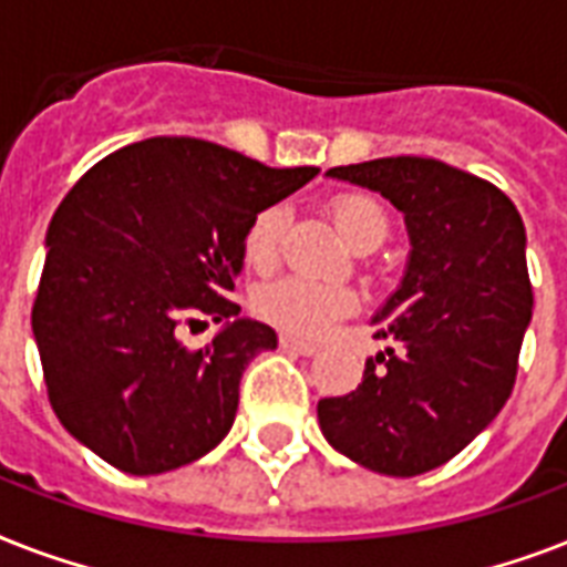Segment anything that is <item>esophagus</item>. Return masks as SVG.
<instances>
[{
  "mask_svg": "<svg viewBox=\"0 0 567 567\" xmlns=\"http://www.w3.org/2000/svg\"><path fill=\"white\" fill-rule=\"evenodd\" d=\"M279 344H282V350H288V353H297V355L318 353V344H311V341H302V338H293V336H282L279 338Z\"/></svg>",
  "mask_w": 567,
  "mask_h": 567,
  "instance_id": "esophagus-1",
  "label": "esophagus"
}]
</instances>
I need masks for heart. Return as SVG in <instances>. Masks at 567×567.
<instances>
[{
	"label": "heart",
	"mask_w": 567,
	"mask_h": 567,
	"mask_svg": "<svg viewBox=\"0 0 567 567\" xmlns=\"http://www.w3.org/2000/svg\"><path fill=\"white\" fill-rule=\"evenodd\" d=\"M332 217L338 229L355 249L368 244H382L388 235L385 208L368 194H341L332 199ZM285 214L282 205H267L252 217L244 238V258L256 270H270L279 261V247H282ZM252 309L261 320L274 323L282 332L291 336L315 338L323 336L336 320L355 309V293L344 285L318 282L306 276H285L276 282L261 285L252 293Z\"/></svg>",
	"instance_id": "heart-1"
}]
</instances>
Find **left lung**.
<instances>
[{
    "mask_svg": "<svg viewBox=\"0 0 567 567\" xmlns=\"http://www.w3.org/2000/svg\"><path fill=\"white\" fill-rule=\"evenodd\" d=\"M327 176L377 190L403 212L409 261L373 315L385 353L362 385L318 403L338 453L388 476H417L462 453L515 385L533 318L527 231L492 182L435 158L396 155Z\"/></svg>",
    "mask_w": 567,
    "mask_h": 567,
    "instance_id": "1",
    "label": "left lung"
}]
</instances>
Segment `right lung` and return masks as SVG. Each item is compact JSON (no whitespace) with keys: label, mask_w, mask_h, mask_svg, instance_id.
I'll return each instance as SVG.
<instances>
[{"label":"right lung","mask_w":567,"mask_h":567,"mask_svg":"<svg viewBox=\"0 0 567 567\" xmlns=\"http://www.w3.org/2000/svg\"><path fill=\"white\" fill-rule=\"evenodd\" d=\"M318 167H265L196 137H150L93 164L47 229L31 329L49 403L75 441L135 476L190 465L231 430L267 323L226 300L252 217ZM223 322L199 351L182 326Z\"/></svg>","instance_id":"add662e5"}]
</instances>
